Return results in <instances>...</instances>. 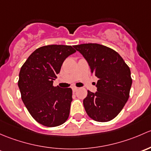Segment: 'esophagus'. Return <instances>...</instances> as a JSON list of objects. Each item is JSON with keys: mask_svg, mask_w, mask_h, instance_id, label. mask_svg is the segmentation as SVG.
I'll list each match as a JSON object with an SVG mask.
<instances>
[{"mask_svg": "<svg viewBox=\"0 0 151 151\" xmlns=\"http://www.w3.org/2000/svg\"><path fill=\"white\" fill-rule=\"evenodd\" d=\"M72 89H73V92H76V91L78 90V87H76V86L72 87Z\"/></svg>", "mask_w": 151, "mask_h": 151, "instance_id": "esophagus-1", "label": "esophagus"}]
</instances>
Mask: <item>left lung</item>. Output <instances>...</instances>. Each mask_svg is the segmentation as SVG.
Segmentation results:
<instances>
[{
    "label": "left lung",
    "instance_id": "8db88e82",
    "mask_svg": "<svg viewBox=\"0 0 151 151\" xmlns=\"http://www.w3.org/2000/svg\"><path fill=\"white\" fill-rule=\"evenodd\" d=\"M83 56L91 73L99 78L97 91H88L83 103L88 116L99 122L111 121L122 111L129 97L131 71L118 52L98 43L73 46Z\"/></svg>",
    "mask_w": 151,
    "mask_h": 151
}]
</instances>
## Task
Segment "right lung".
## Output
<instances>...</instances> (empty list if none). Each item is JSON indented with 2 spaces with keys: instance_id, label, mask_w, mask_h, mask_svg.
Here are the masks:
<instances>
[{
  "instance_id": "obj_1",
  "label": "right lung",
  "mask_w": 151,
  "mask_h": 151,
  "mask_svg": "<svg viewBox=\"0 0 151 151\" xmlns=\"http://www.w3.org/2000/svg\"><path fill=\"white\" fill-rule=\"evenodd\" d=\"M76 51L71 46L48 45L34 51L22 66L18 86L22 99L32 117L48 127L68 120L72 89L54 86L65 59Z\"/></svg>"
}]
</instances>
